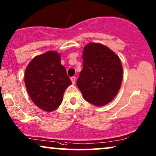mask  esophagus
<instances>
[{"label":"esophagus","mask_w":156,"mask_h":156,"mask_svg":"<svg viewBox=\"0 0 156 156\" xmlns=\"http://www.w3.org/2000/svg\"><path fill=\"white\" fill-rule=\"evenodd\" d=\"M70 80H71L73 84L76 83V77H74V76L71 77V78H70Z\"/></svg>","instance_id":"1"}]
</instances>
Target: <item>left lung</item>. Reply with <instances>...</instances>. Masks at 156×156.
<instances>
[{
  "label": "left lung",
  "instance_id": "left-lung-1",
  "mask_svg": "<svg viewBox=\"0 0 156 156\" xmlns=\"http://www.w3.org/2000/svg\"><path fill=\"white\" fill-rule=\"evenodd\" d=\"M123 79L118 55L99 43H90L83 52V70L76 82L87 102L103 106L117 95Z\"/></svg>",
  "mask_w": 156,
  "mask_h": 156
}]
</instances>
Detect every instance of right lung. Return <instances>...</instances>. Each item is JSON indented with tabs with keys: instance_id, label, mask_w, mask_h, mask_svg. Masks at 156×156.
Instances as JSON below:
<instances>
[{
	"instance_id": "obj_1",
	"label": "right lung",
	"mask_w": 156,
	"mask_h": 156,
	"mask_svg": "<svg viewBox=\"0 0 156 156\" xmlns=\"http://www.w3.org/2000/svg\"><path fill=\"white\" fill-rule=\"evenodd\" d=\"M71 83L56 52L48 51L34 58L25 72V84L31 100L45 111L59 107L66 89Z\"/></svg>"
}]
</instances>
